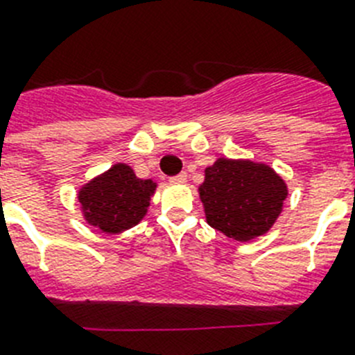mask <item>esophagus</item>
I'll use <instances>...</instances> for the list:
<instances>
[{
  "label": "esophagus",
  "mask_w": 355,
  "mask_h": 355,
  "mask_svg": "<svg viewBox=\"0 0 355 355\" xmlns=\"http://www.w3.org/2000/svg\"><path fill=\"white\" fill-rule=\"evenodd\" d=\"M187 180V173H178L175 177H171V182H177V184H184Z\"/></svg>",
  "instance_id": "1"
}]
</instances>
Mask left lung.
I'll list each match as a JSON object with an SVG mask.
<instances>
[{
  "label": "left lung",
  "instance_id": "left-lung-1",
  "mask_svg": "<svg viewBox=\"0 0 355 355\" xmlns=\"http://www.w3.org/2000/svg\"><path fill=\"white\" fill-rule=\"evenodd\" d=\"M205 220L236 242L269 233L287 198V184L270 166L247 159H216L198 187Z\"/></svg>",
  "mask_w": 355,
  "mask_h": 355
}]
</instances>
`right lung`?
Wrapping results in <instances>:
<instances>
[{
	"label": "right lung",
	"mask_w": 355,
	"mask_h": 355,
	"mask_svg": "<svg viewBox=\"0 0 355 355\" xmlns=\"http://www.w3.org/2000/svg\"><path fill=\"white\" fill-rule=\"evenodd\" d=\"M157 182L142 180L128 164H113L108 171L92 178L79 189L85 220L106 234L133 227L148 213Z\"/></svg>",
	"instance_id": "right-lung-1"
}]
</instances>
